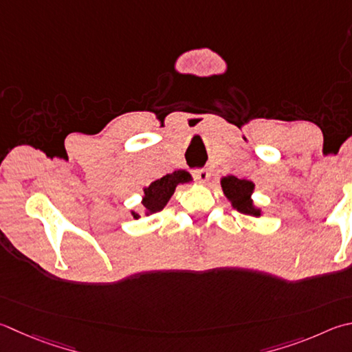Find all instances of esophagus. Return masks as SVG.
Instances as JSON below:
<instances>
[{"label": "esophagus", "instance_id": "esophagus-1", "mask_svg": "<svg viewBox=\"0 0 352 352\" xmlns=\"http://www.w3.org/2000/svg\"><path fill=\"white\" fill-rule=\"evenodd\" d=\"M194 178L198 183H206L209 180V172L206 169L194 170Z\"/></svg>", "mask_w": 352, "mask_h": 352}]
</instances>
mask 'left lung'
<instances>
[{
	"label": "left lung",
	"mask_w": 352,
	"mask_h": 352,
	"mask_svg": "<svg viewBox=\"0 0 352 352\" xmlns=\"http://www.w3.org/2000/svg\"><path fill=\"white\" fill-rule=\"evenodd\" d=\"M220 183L223 192H225L228 200L231 201L234 209H237L239 212L246 215H261V209L254 206V201L251 198L255 188V184L252 182L240 180V178L234 175H228L223 177Z\"/></svg>",
	"instance_id": "left-lung-1"
}]
</instances>
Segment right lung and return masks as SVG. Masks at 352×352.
I'll list each match as a JSON object with an SVG mask.
<instances>
[{
	"label": "right lung",
	"mask_w": 352,
	"mask_h": 352,
	"mask_svg": "<svg viewBox=\"0 0 352 352\" xmlns=\"http://www.w3.org/2000/svg\"><path fill=\"white\" fill-rule=\"evenodd\" d=\"M192 180V177L189 175V172L186 170H175L172 174L164 175L158 180L152 182L148 188L143 189V206L146 210V215L158 212L162 210L166 204H168L169 198L172 194L175 192V188L178 184L183 183H189ZM133 219H140V215L137 212H132Z\"/></svg>",
	"instance_id": "obj_1"
}]
</instances>
